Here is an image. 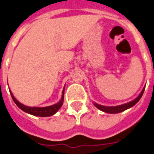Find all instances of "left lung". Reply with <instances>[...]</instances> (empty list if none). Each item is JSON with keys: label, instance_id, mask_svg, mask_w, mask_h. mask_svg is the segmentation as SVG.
<instances>
[{"label": "left lung", "instance_id": "8db88e82", "mask_svg": "<svg viewBox=\"0 0 154 154\" xmlns=\"http://www.w3.org/2000/svg\"><path fill=\"white\" fill-rule=\"evenodd\" d=\"M144 90H145V87L143 88L142 92L140 93V94L136 97V99L130 101L128 103H124V104L119 105V106H115V107H107V106H103V105L98 104L97 103H94V106H95L97 108H98L100 111H103L105 113H108V114H117V113H120L122 112V111H125L127 109L130 108V107H133L134 105L137 103L138 101L140 100V98L142 97L143 94V92H144Z\"/></svg>", "mask_w": 154, "mask_h": 154}]
</instances>
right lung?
I'll return each mask as SVG.
<instances>
[{
    "label": "right lung",
    "mask_w": 154,
    "mask_h": 154,
    "mask_svg": "<svg viewBox=\"0 0 154 154\" xmlns=\"http://www.w3.org/2000/svg\"><path fill=\"white\" fill-rule=\"evenodd\" d=\"M10 93H11V96L12 97V100H14V102L15 103V104L18 106L21 110H22L25 112L30 114V115H34V116H38V117H49L51 115H54L55 113L58 111L59 109L61 108V106L63 104V102H64V87L62 91V96H61V100L59 101L58 103H55L54 105H51L49 107H28V106H26V105L21 103L19 101L15 99V97L13 96L12 93L10 90Z\"/></svg>",
    "instance_id": "add662e5"
}]
</instances>
